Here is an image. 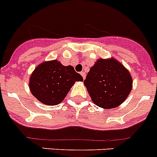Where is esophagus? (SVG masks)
Returning <instances> with one entry per match:
<instances>
[{
	"instance_id": "obj_1",
	"label": "esophagus",
	"mask_w": 157,
	"mask_h": 157,
	"mask_svg": "<svg viewBox=\"0 0 157 157\" xmlns=\"http://www.w3.org/2000/svg\"><path fill=\"white\" fill-rule=\"evenodd\" d=\"M80 74H81V75L82 76V78H83V79H85L86 78V74H85V72H83V71H82L81 73H80Z\"/></svg>"
}]
</instances>
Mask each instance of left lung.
<instances>
[{
  "mask_svg": "<svg viewBox=\"0 0 157 157\" xmlns=\"http://www.w3.org/2000/svg\"><path fill=\"white\" fill-rule=\"evenodd\" d=\"M132 83L129 71L114 58L98 59L84 81L93 102L105 109L121 105L130 94Z\"/></svg>",
  "mask_w": 157,
  "mask_h": 157,
  "instance_id": "1",
  "label": "left lung"
}]
</instances>
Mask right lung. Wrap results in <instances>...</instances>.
Instances as JSON below:
<instances>
[{"instance_id": "add662e5", "label": "right lung", "mask_w": 157, "mask_h": 157, "mask_svg": "<svg viewBox=\"0 0 157 157\" xmlns=\"http://www.w3.org/2000/svg\"><path fill=\"white\" fill-rule=\"evenodd\" d=\"M83 81L72 66H63L56 59L45 61L34 69L29 87L40 102L47 105L61 103L75 82Z\"/></svg>"}]
</instances>
